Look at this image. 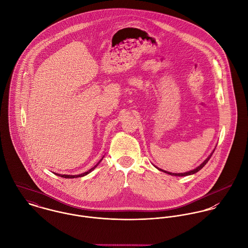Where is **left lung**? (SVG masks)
<instances>
[{"instance_id": "left-lung-1", "label": "left lung", "mask_w": 248, "mask_h": 248, "mask_svg": "<svg viewBox=\"0 0 248 248\" xmlns=\"http://www.w3.org/2000/svg\"><path fill=\"white\" fill-rule=\"evenodd\" d=\"M215 150V149H214ZM214 150H213V152L205 159V161L202 163V164H201V165H199L197 168H195V169H193V170H190V171H188V172H185V173H171V172H168V171H165V170H163V169H160V168H158V167H156V168H158L159 170H161V171H163V172H165V173H167V174H169V175H172V176H178V177H182V176H188V175H192V174H195V173H197L198 171H200L204 165L207 164V162L209 161V159L211 158V156H212V154L214 153Z\"/></svg>"}]
</instances>
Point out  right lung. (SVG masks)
Returning <instances> with one entry per match:
<instances>
[{"mask_svg":"<svg viewBox=\"0 0 248 248\" xmlns=\"http://www.w3.org/2000/svg\"><path fill=\"white\" fill-rule=\"evenodd\" d=\"M102 160L103 159H101L100 160V162L97 164L96 165H94L92 168H90L88 171H86V172H84V173H82V174H80V175H62V174H58V173H56L55 175L57 176H60V177H62V178H67V179H72V178H79V177H83V176H85V175H87L88 173H90L91 171H93L96 167H97V165H99L101 162H102Z\"/></svg>","mask_w":248,"mask_h":248,"instance_id":"add662e5","label":"right lung"}]
</instances>
